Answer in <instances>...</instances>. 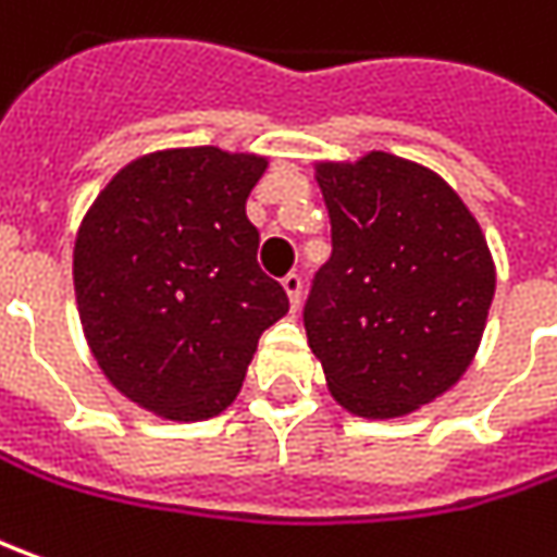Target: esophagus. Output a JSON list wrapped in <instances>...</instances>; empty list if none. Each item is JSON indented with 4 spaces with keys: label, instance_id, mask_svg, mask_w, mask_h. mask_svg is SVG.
Returning a JSON list of instances; mask_svg holds the SVG:
<instances>
[{
    "label": "esophagus",
    "instance_id": "obj_1",
    "mask_svg": "<svg viewBox=\"0 0 557 557\" xmlns=\"http://www.w3.org/2000/svg\"><path fill=\"white\" fill-rule=\"evenodd\" d=\"M283 289H286L289 305H293V311H296L298 305H301V277H298V274H286V277H283Z\"/></svg>",
    "mask_w": 557,
    "mask_h": 557
}]
</instances>
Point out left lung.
<instances>
[{
  "label": "left lung",
  "mask_w": 557,
  "mask_h": 557,
  "mask_svg": "<svg viewBox=\"0 0 557 557\" xmlns=\"http://www.w3.org/2000/svg\"><path fill=\"white\" fill-rule=\"evenodd\" d=\"M317 184L333 256L301 317L330 392L370 419L432 404L466 373L496 289L478 221L432 169L382 150L320 163Z\"/></svg>",
  "instance_id": "1"
}]
</instances>
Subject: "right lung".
<instances>
[{
	"mask_svg": "<svg viewBox=\"0 0 557 557\" xmlns=\"http://www.w3.org/2000/svg\"><path fill=\"white\" fill-rule=\"evenodd\" d=\"M264 165L219 147L160 150L88 209L73 249L79 320L98 367L138 407L175 422L219 416L261 333L289 311L246 219Z\"/></svg>",
	"mask_w": 557,
	"mask_h": 557,
	"instance_id": "right-lung-1",
	"label": "right lung"
}]
</instances>
